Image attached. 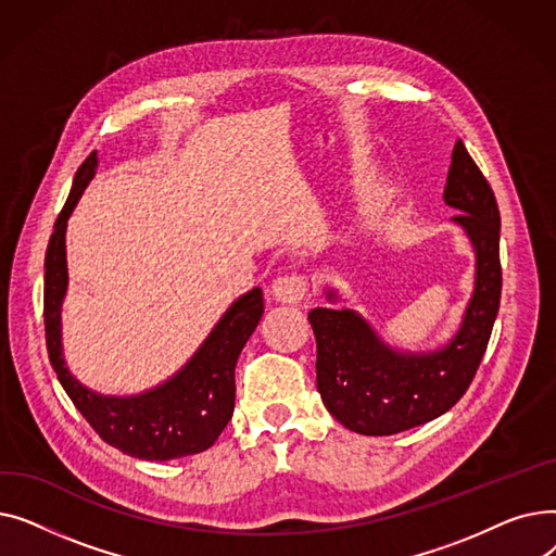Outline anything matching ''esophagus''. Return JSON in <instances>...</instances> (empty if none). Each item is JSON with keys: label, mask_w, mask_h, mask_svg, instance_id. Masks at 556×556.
I'll list each match as a JSON object with an SVG mask.
<instances>
[{"label": "esophagus", "mask_w": 556, "mask_h": 556, "mask_svg": "<svg viewBox=\"0 0 556 556\" xmlns=\"http://www.w3.org/2000/svg\"><path fill=\"white\" fill-rule=\"evenodd\" d=\"M306 295V279L298 273L277 277L273 283V298L281 304H300Z\"/></svg>", "instance_id": "esophagus-1"}]
</instances>
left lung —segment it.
<instances>
[{
  "label": "left lung",
  "mask_w": 556,
  "mask_h": 556,
  "mask_svg": "<svg viewBox=\"0 0 556 556\" xmlns=\"http://www.w3.org/2000/svg\"><path fill=\"white\" fill-rule=\"evenodd\" d=\"M444 200L476 250V286L457 333L437 352L386 344L352 308H313L317 392L327 410L361 434H394L448 413L469 390L501 306V212L462 139L455 141ZM327 298L336 302L338 293Z\"/></svg>",
  "instance_id": "1"
}]
</instances>
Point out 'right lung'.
I'll list each match as a JSON object with an SVG mask.
<instances>
[{
    "label": "right lung",
    "mask_w": 556,
    "mask_h": 556,
    "mask_svg": "<svg viewBox=\"0 0 556 556\" xmlns=\"http://www.w3.org/2000/svg\"><path fill=\"white\" fill-rule=\"evenodd\" d=\"M99 157L90 153L58 214L45 256V331L47 352L58 381L78 413L101 440L137 459H178L207 451L225 430L233 413L237 383L233 369L241 349L263 315L261 288L233 302L193 358L166 383L137 396H103L80 386L63 358L61 306L67 293V220L85 187L94 178Z\"/></svg>",
    "instance_id": "add662e5"
}]
</instances>
